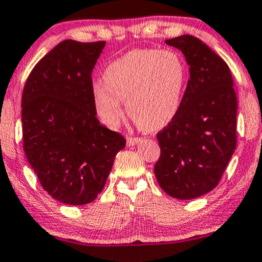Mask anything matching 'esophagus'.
Masks as SVG:
<instances>
[{
  "label": "esophagus",
  "instance_id": "34e87169",
  "mask_svg": "<svg viewBox=\"0 0 262 262\" xmlns=\"http://www.w3.org/2000/svg\"><path fill=\"white\" fill-rule=\"evenodd\" d=\"M140 138H134V137H127V145L128 146H133L139 143Z\"/></svg>",
  "mask_w": 262,
  "mask_h": 262
}]
</instances>
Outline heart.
I'll return each mask as SVG.
<instances>
[{"mask_svg": "<svg viewBox=\"0 0 262 262\" xmlns=\"http://www.w3.org/2000/svg\"><path fill=\"white\" fill-rule=\"evenodd\" d=\"M102 83L91 88L100 121L118 127L123 117L122 101L133 121L145 130L168 124L182 106L187 67L178 53L169 50H134L110 63Z\"/></svg>", "mask_w": 262, "mask_h": 262, "instance_id": "b5f03b06", "label": "heart"}]
</instances>
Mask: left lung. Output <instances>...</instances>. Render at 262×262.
<instances>
[{"label": "left lung", "mask_w": 262, "mask_h": 262, "mask_svg": "<svg viewBox=\"0 0 262 262\" xmlns=\"http://www.w3.org/2000/svg\"><path fill=\"white\" fill-rule=\"evenodd\" d=\"M189 66L176 117L157 134L161 155L155 176L162 190L190 200L217 187L237 145V96L227 63L191 35L166 40Z\"/></svg>", "instance_id": "8db88e82"}]
</instances>
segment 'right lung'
Segmentation results:
<instances>
[{"label":"right lung","mask_w":262,"mask_h":262,"mask_svg":"<svg viewBox=\"0 0 262 262\" xmlns=\"http://www.w3.org/2000/svg\"><path fill=\"white\" fill-rule=\"evenodd\" d=\"M105 41L64 40L41 58L21 97L23 147L42 188L59 203L85 205L102 191L125 139L100 124L91 72Z\"/></svg>","instance_id":"add662e5"}]
</instances>
